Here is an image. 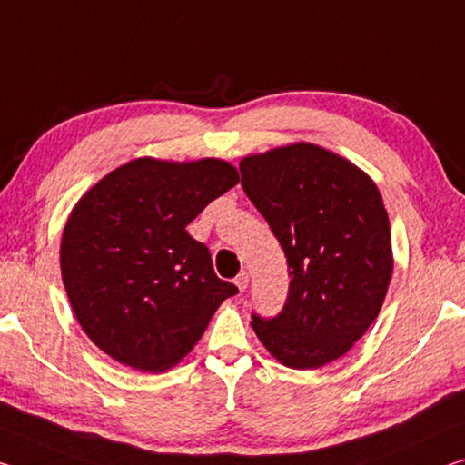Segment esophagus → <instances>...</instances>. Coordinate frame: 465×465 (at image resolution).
<instances>
[{
    "label": "esophagus",
    "mask_w": 465,
    "mask_h": 465,
    "mask_svg": "<svg viewBox=\"0 0 465 465\" xmlns=\"http://www.w3.org/2000/svg\"><path fill=\"white\" fill-rule=\"evenodd\" d=\"M248 282H250V277H248V272H246V271H242L240 275L235 277V285H238V290H240V292H246Z\"/></svg>",
    "instance_id": "obj_1"
}]
</instances>
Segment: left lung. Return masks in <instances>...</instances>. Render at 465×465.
I'll list each match as a JSON object with an SVG mask.
<instances>
[{
  "instance_id": "obj_1",
  "label": "left lung",
  "mask_w": 465,
  "mask_h": 465,
  "mask_svg": "<svg viewBox=\"0 0 465 465\" xmlns=\"http://www.w3.org/2000/svg\"><path fill=\"white\" fill-rule=\"evenodd\" d=\"M240 173L292 277L282 312L252 314L254 333L283 366L333 362L372 325L391 282V230L377 183L311 143L248 154Z\"/></svg>"
}]
</instances>
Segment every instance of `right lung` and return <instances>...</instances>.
I'll return each instance as SVG.
<instances>
[{
  "label": "right lung",
  "mask_w": 465,
  "mask_h": 465,
  "mask_svg": "<svg viewBox=\"0 0 465 465\" xmlns=\"http://www.w3.org/2000/svg\"><path fill=\"white\" fill-rule=\"evenodd\" d=\"M240 182L221 159L140 157L114 169L65 221L60 264L72 311L120 364L163 372L194 348L219 304L238 293L186 232Z\"/></svg>",
  "instance_id": "right-lung-1"
}]
</instances>
